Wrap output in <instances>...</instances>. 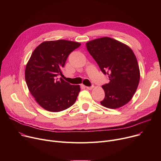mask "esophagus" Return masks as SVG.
Listing matches in <instances>:
<instances>
[{"label":"esophagus","instance_id":"1","mask_svg":"<svg viewBox=\"0 0 161 161\" xmlns=\"http://www.w3.org/2000/svg\"><path fill=\"white\" fill-rule=\"evenodd\" d=\"M86 88L89 90H91L92 89V88H93V86H91V87H86Z\"/></svg>","mask_w":161,"mask_h":161}]
</instances>
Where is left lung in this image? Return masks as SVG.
I'll return each instance as SVG.
<instances>
[{"mask_svg":"<svg viewBox=\"0 0 161 161\" xmlns=\"http://www.w3.org/2000/svg\"><path fill=\"white\" fill-rule=\"evenodd\" d=\"M89 53L97 63L109 82L102 87L105 98L100 104L117 109L127 104L138 88L140 72L136 56L130 47L109 37L86 43Z\"/></svg>","mask_w":161,"mask_h":161,"instance_id":"left-lung-1","label":"left lung"}]
</instances>
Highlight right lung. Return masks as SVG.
Listing matches in <instances>:
<instances>
[{
    "label": "right lung",
    "instance_id": "obj_1",
    "mask_svg": "<svg viewBox=\"0 0 161 161\" xmlns=\"http://www.w3.org/2000/svg\"><path fill=\"white\" fill-rule=\"evenodd\" d=\"M79 42L66 40L45 41L33 51L25 68V77L31 94L46 110L58 112L72 106L80 91L58 75L66 58Z\"/></svg>",
    "mask_w": 161,
    "mask_h": 161
}]
</instances>
